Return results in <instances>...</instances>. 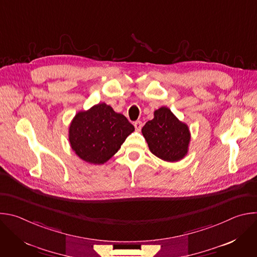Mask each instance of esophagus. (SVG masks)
Segmentation results:
<instances>
[{"label":"esophagus","mask_w":257,"mask_h":257,"mask_svg":"<svg viewBox=\"0 0 257 257\" xmlns=\"http://www.w3.org/2000/svg\"><path fill=\"white\" fill-rule=\"evenodd\" d=\"M134 127H135L136 131H140L141 128H142V122L139 121V120L136 121V122H134Z\"/></svg>","instance_id":"obj_1"}]
</instances>
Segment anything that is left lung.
Here are the masks:
<instances>
[{
  "instance_id": "obj_1",
  "label": "left lung",
  "mask_w": 257,
  "mask_h": 257,
  "mask_svg": "<svg viewBox=\"0 0 257 257\" xmlns=\"http://www.w3.org/2000/svg\"><path fill=\"white\" fill-rule=\"evenodd\" d=\"M141 132L151 152L164 161L177 162L187 154L189 129L166 106L157 109L155 118L146 122Z\"/></svg>"
}]
</instances>
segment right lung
I'll list each match as a JSON object with an SVG mask.
<instances>
[{
  "instance_id": "1",
  "label": "right lung",
  "mask_w": 257,
  "mask_h": 257,
  "mask_svg": "<svg viewBox=\"0 0 257 257\" xmlns=\"http://www.w3.org/2000/svg\"><path fill=\"white\" fill-rule=\"evenodd\" d=\"M134 126L104 102L79 112L69 128L72 150L83 161L100 165L111 159L121 148Z\"/></svg>"
}]
</instances>
